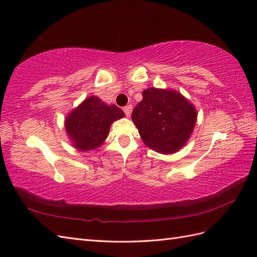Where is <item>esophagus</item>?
Listing matches in <instances>:
<instances>
[{"mask_svg":"<svg viewBox=\"0 0 257 257\" xmlns=\"http://www.w3.org/2000/svg\"><path fill=\"white\" fill-rule=\"evenodd\" d=\"M132 111H133V106L132 105H128L123 107V112L127 117H130V114H132Z\"/></svg>","mask_w":257,"mask_h":257,"instance_id":"1","label":"esophagus"}]
</instances>
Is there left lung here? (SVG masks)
Segmentation results:
<instances>
[{"instance_id": "obj_1", "label": "left lung", "mask_w": 257, "mask_h": 257, "mask_svg": "<svg viewBox=\"0 0 257 257\" xmlns=\"http://www.w3.org/2000/svg\"><path fill=\"white\" fill-rule=\"evenodd\" d=\"M133 121L146 146L160 154H173L190 138L196 121L192 103L174 90L148 88L135 107Z\"/></svg>"}]
</instances>
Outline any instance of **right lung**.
Segmentation results:
<instances>
[{
	"label": "right lung",
	"mask_w": 257,
	"mask_h": 257,
	"mask_svg": "<svg viewBox=\"0 0 257 257\" xmlns=\"http://www.w3.org/2000/svg\"><path fill=\"white\" fill-rule=\"evenodd\" d=\"M122 117L124 113L119 107L108 106L91 96L68 114L65 128L76 148L88 151L99 147L107 138L111 123Z\"/></svg>",
	"instance_id": "right-lung-1"
}]
</instances>
